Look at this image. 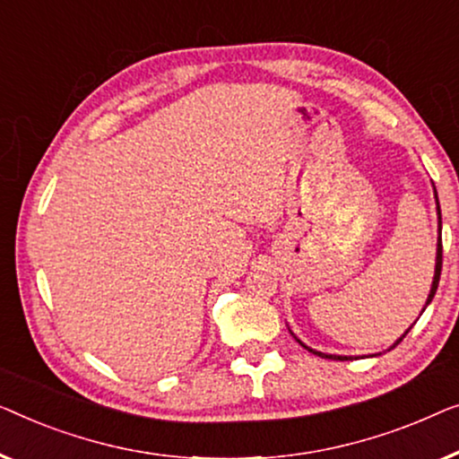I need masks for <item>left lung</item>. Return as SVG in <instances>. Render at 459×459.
Segmentation results:
<instances>
[{
	"instance_id": "1",
	"label": "left lung",
	"mask_w": 459,
	"mask_h": 459,
	"mask_svg": "<svg viewBox=\"0 0 459 459\" xmlns=\"http://www.w3.org/2000/svg\"><path fill=\"white\" fill-rule=\"evenodd\" d=\"M435 195H437V191H435ZM437 212H438V243H437V266H435V279H432V287H430V295H429V299H426V306H429V303L432 301V297H435V293H437V287H438V279H441V268H443V241H441V208H438V199H437ZM426 309V307H424ZM422 316V314H420ZM416 325V322H414ZM411 331V326L408 328V331H405V334H408ZM403 334V337H405ZM403 337H399V341L393 347H397L399 343H402L403 341ZM301 343V341H299ZM303 345V343H301ZM306 347L307 351H312V353H316V356H320V358H328V359H351V358H347V356H328V353H320V351H316V350H309L307 345H303ZM391 347V350H393Z\"/></svg>"
}]
</instances>
